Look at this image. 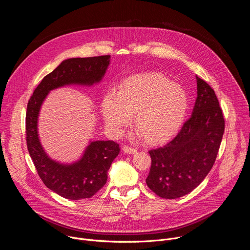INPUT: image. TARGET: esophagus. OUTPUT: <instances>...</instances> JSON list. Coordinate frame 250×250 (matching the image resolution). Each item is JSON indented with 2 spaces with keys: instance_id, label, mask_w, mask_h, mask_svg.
<instances>
[{
  "instance_id": "34e87169",
  "label": "esophagus",
  "mask_w": 250,
  "mask_h": 250,
  "mask_svg": "<svg viewBox=\"0 0 250 250\" xmlns=\"http://www.w3.org/2000/svg\"><path fill=\"white\" fill-rule=\"evenodd\" d=\"M123 150L126 154H134L136 152L135 148H132V147H129V146H124Z\"/></svg>"
}]
</instances>
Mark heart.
I'll list each match as a JSON object with an SVG mask.
<instances>
[{
  "instance_id": "obj_1",
  "label": "heart",
  "mask_w": 250,
  "mask_h": 250,
  "mask_svg": "<svg viewBox=\"0 0 250 250\" xmlns=\"http://www.w3.org/2000/svg\"><path fill=\"white\" fill-rule=\"evenodd\" d=\"M187 109L188 97L182 87L157 73L127 78L120 91L108 90L102 101L105 127L112 136L122 134L134 113V135L146 136L151 144L166 140L179 129Z\"/></svg>"
}]
</instances>
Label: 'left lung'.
<instances>
[{
  "label": "left lung",
  "instance_id": "8db88e82",
  "mask_svg": "<svg viewBox=\"0 0 250 250\" xmlns=\"http://www.w3.org/2000/svg\"><path fill=\"white\" fill-rule=\"evenodd\" d=\"M196 79L192 116L168 144L149 151L151 167L146 181L164 199L183 197L204 181L224 135L225 120L215 91L197 75Z\"/></svg>",
  "mask_w": 250,
  "mask_h": 250
}]
</instances>
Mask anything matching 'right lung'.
Here are the masks:
<instances>
[{
    "label": "right lung",
    "instance_id": "add662e5",
    "mask_svg": "<svg viewBox=\"0 0 250 250\" xmlns=\"http://www.w3.org/2000/svg\"><path fill=\"white\" fill-rule=\"evenodd\" d=\"M110 63V55L65 59L42 80L27 104L25 130L29 155L44 185L68 200L91 198L105 184L108 171L119 155L120 147L113 140H89L80 158L73 162L64 163L51 158L39 134L42 106L53 90L99 84Z\"/></svg>",
    "mask_w": 250,
    "mask_h": 250
}]
</instances>
